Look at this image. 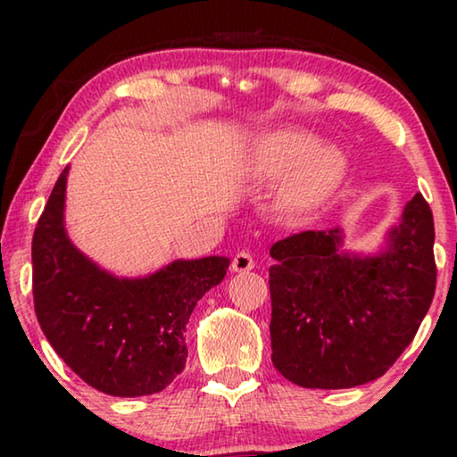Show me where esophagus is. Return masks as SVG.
Returning a JSON list of instances; mask_svg holds the SVG:
<instances>
[{
    "label": "esophagus",
    "mask_w": 457,
    "mask_h": 457,
    "mask_svg": "<svg viewBox=\"0 0 457 457\" xmlns=\"http://www.w3.org/2000/svg\"><path fill=\"white\" fill-rule=\"evenodd\" d=\"M253 268H255V260L249 252H239L233 258V270L235 272H247V270H253Z\"/></svg>",
    "instance_id": "1"
}]
</instances>
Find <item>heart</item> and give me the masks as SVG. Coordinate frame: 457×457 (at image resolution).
Returning a JSON list of instances; mask_svg holds the SVG:
<instances>
[{
	"label": "heart",
	"instance_id": "b5f03b06",
	"mask_svg": "<svg viewBox=\"0 0 457 457\" xmlns=\"http://www.w3.org/2000/svg\"><path fill=\"white\" fill-rule=\"evenodd\" d=\"M255 170L277 177L289 170L280 189V202L289 210L314 205L341 172V155L333 145L318 143L302 129H277L255 149Z\"/></svg>",
	"mask_w": 457,
	"mask_h": 457
}]
</instances>
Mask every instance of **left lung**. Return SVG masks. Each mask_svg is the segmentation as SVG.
Segmentation results:
<instances>
[{"label":"left lung","instance_id":"obj_1","mask_svg":"<svg viewBox=\"0 0 457 457\" xmlns=\"http://www.w3.org/2000/svg\"><path fill=\"white\" fill-rule=\"evenodd\" d=\"M435 222L416 193L385 252H339L341 230H303L270 247L272 364L305 389H349L389 370L436 287Z\"/></svg>","mask_w":457,"mask_h":457}]
</instances>
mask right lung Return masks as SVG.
Instances as JSON below:
<instances>
[{"instance_id":"right-lung-1","label":"right lung","mask_w":457,"mask_h":457,"mask_svg":"<svg viewBox=\"0 0 457 457\" xmlns=\"http://www.w3.org/2000/svg\"><path fill=\"white\" fill-rule=\"evenodd\" d=\"M64 168L33 235V299L43 335L93 389L116 397L160 393L183 372L185 327L224 278L228 258L177 260L145 278H116L64 230Z\"/></svg>"}]
</instances>
